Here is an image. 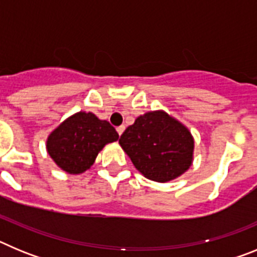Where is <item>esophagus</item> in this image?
<instances>
[{"label":"esophagus","mask_w":257,"mask_h":257,"mask_svg":"<svg viewBox=\"0 0 257 257\" xmlns=\"http://www.w3.org/2000/svg\"><path fill=\"white\" fill-rule=\"evenodd\" d=\"M123 131H124V126L123 124H122V126H118L117 127V133H118V135L121 136L122 134H123Z\"/></svg>","instance_id":"34e87169"}]
</instances>
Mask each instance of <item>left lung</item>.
<instances>
[{
	"mask_svg": "<svg viewBox=\"0 0 257 257\" xmlns=\"http://www.w3.org/2000/svg\"><path fill=\"white\" fill-rule=\"evenodd\" d=\"M119 144L136 169L158 183L174 180L192 165V134L162 110L136 118L121 135Z\"/></svg>",
	"mask_w": 257,
	"mask_h": 257,
	"instance_id": "left-lung-1",
	"label": "left lung"
}]
</instances>
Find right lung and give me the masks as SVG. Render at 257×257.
<instances>
[{"label": "right lung", "mask_w": 257, "mask_h": 257, "mask_svg": "<svg viewBox=\"0 0 257 257\" xmlns=\"http://www.w3.org/2000/svg\"><path fill=\"white\" fill-rule=\"evenodd\" d=\"M115 140L118 134L108 121L94 113L78 112L50 134L46 148L61 170L77 175L90 169L104 145Z\"/></svg>", "instance_id": "right-lung-1"}]
</instances>
